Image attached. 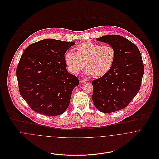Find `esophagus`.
<instances>
[{"label": "esophagus", "mask_w": 159, "mask_h": 159, "mask_svg": "<svg viewBox=\"0 0 159 159\" xmlns=\"http://www.w3.org/2000/svg\"><path fill=\"white\" fill-rule=\"evenodd\" d=\"M80 82H81V83H85L88 82V81H87L86 80H85V79H81V80H80Z\"/></svg>", "instance_id": "obj_1"}]
</instances>
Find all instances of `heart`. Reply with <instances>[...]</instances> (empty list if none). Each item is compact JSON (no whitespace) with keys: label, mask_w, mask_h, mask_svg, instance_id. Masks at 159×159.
I'll return each instance as SVG.
<instances>
[{"label":"heart","mask_w":159,"mask_h":159,"mask_svg":"<svg viewBox=\"0 0 159 159\" xmlns=\"http://www.w3.org/2000/svg\"><path fill=\"white\" fill-rule=\"evenodd\" d=\"M75 53L67 52L64 60L70 72L78 75L84 68L85 74L94 78L103 76L110 70L116 59V51L112 46L83 42L76 46Z\"/></svg>","instance_id":"b5f03b06"}]
</instances>
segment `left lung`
<instances>
[{
    "label": "left lung",
    "instance_id": "obj_1",
    "mask_svg": "<svg viewBox=\"0 0 159 159\" xmlns=\"http://www.w3.org/2000/svg\"><path fill=\"white\" fill-rule=\"evenodd\" d=\"M116 51L113 65L107 74L92 81V101L96 108L110 113L125 108L140 89L144 69L141 53L135 44L117 35L97 39Z\"/></svg>",
    "mask_w": 159,
    "mask_h": 159
}]
</instances>
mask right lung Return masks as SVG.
I'll use <instances>...</instances> for the list:
<instances>
[{"mask_svg": "<svg viewBox=\"0 0 159 159\" xmlns=\"http://www.w3.org/2000/svg\"><path fill=\"white\" fill-rule=\"evenodd\" d=\"M74 42L45 39L29 46L16 68L20 93L38 113L54 116L67 109L78 78L69 73L64 54Z\"/></svg>", "mask_w": 159, "mask_h": 159, "instance_id": "right-lung-1", "label": "right lung"}]
</instances>
